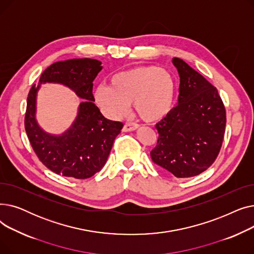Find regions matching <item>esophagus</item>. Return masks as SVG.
Returning <instances> with one entry per match:
<instances>
[{
	"label": "esophagus",
	"mask_w": 254,
	"mask_h": 254,
	"mask_svg": "<svg viewBox=\"0 0 254 254\" xmlns=\"http://www.w3.org/2000/svg\"><path fill=\"white\" fill-rule=\"evenodd\" d=\"M139 128V126L136 124H131V123H127L124 126V131H134L136 129Z\"/></svg>",
	"instance_id": "34e87169"
}]
</instances>
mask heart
<instances>
[{"mask_svg":"<svg viewBox=\"0 0 254 254\" xmlns=\"http://www.w3.org/2000/svg\"><path fill=\"white\" fill-rule=\"evenodd\" d=\"M176 90V80L169 70L139 65L114 74L110 85L99 84L93 97L103 112L112 119L122 118L134 103L142 120L155 123L171 112Z\"/></svg>","mask_w":254,"mask_h":254,"instance_id":"1","label":"heart"}]
</instances>
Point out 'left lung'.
Listing matches in <instances>:
<instances>
[{"instance_id":"obj_1","label":"left lung","mask_w":254,"mask_h":254,"mask_svg":"<svg viewBox=\"0 0 254 254\" xmlns=\"http://www.w3.org/2000/svg\"><path fill=\"white\" fill-rule=\"evenodd\" d=\"M180 77L178 105L155 127L152 162L177 178L193 177L216 159L226 116L217 89L183 60L172 59Z\"/></svg>"}]
</instances>
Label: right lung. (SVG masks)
Returning a JSON list of instances; mask_svg holds the SVG:
<instances>
[{
    "label": "right lung",
    "mask_w": 254,
    "mask_h": 254,
    "mask_svg": "<svg viewBox=\"0 0 254 254\" xmlns=\"http://www.w3.org/2000/svg\"><path fill=\"white\" fill-rule=\"evenodd\" d=\"M103 69L93 59H72L49 65L28 97L24 126L32 147L43 165L56 174L86 179L105 166L124 125L107 119L93 103L92 82ZM59 83L73 90L83 102L74 122L60 135L50 134L36 122V97L41 84Z\"/></svg>",
    "instance_id": "obj_1"
}]
</instances>
